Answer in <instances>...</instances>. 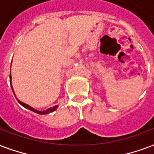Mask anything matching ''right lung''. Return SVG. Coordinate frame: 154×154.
Returning a JSON list of instances; mask_svg holds the SVG:
<instances>
[{
    "label": "right lung",
    "instance_id": "right-lung-1",
    "mask_svg": "<svg viewBox=\"0 0 154 154\" xmlns=\"http://www.w3.org/2000/svg\"><path fill=\"white\" fill-rule=\"evenodd\" d=\"M9 77H10V79H11V75H9ZM11 88H12V85H11ZM12 90H13V88H12ZM13 92H14V90H13ZM17 102L21 104V105L22 106H24L25 108L26 109H29V110H30V111H34V112H35V113L37 114H39V115H45V114H48V113H51V112H52V111H56V108H57V106H53V107H51V108H49L48 109L47 111H37V110H35V108H33V107H31V106H30L29 105H27V104H26V103H22V102H21V101H19L18 99H17Z\"/></svg>",
    "mask_w": 154,
    "mask_h": 154
}]
</instances>
